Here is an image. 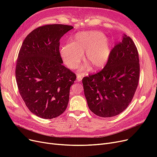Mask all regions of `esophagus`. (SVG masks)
<instances>
[{
  "label": "esophagus",
  "mask_w": 157,
  "mask_h": 157,
  "mask_svg": "<svg viewBox=\"0 0 157 157\" xmlns=\"http://www.w3.org/2000/svg\"><path fill=\"white\" fill-rule=\"evenodd\" d=\"M76 79H77V81L79 82V81H81L82 80V79H83V78H82L80 75H78V76H77V78H76Z\"/></svg>",
  "instance_id": "esophagus-1"
}]
</instances>
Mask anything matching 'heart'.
<instances>
[{
    "mask_svg": "<svg viewBox=\"0 0 157 157\" xmlns=\"http://www.w3.org/2000/svg\"><path fill=\"white\" fill-rule=\"evenodd\" d=\"M86 61L81 71L91 65L92 69H98L106 64L111 53V43L103 34L97 31H87L78 33L73 42L63 46L60 54L65 63L71 69H76L79 65L83 53Z\"/></svg>",
    "mask_w": 157,
    "mask_h": 157,
    "instance_id": "1",
    "label": "heart"
}]
</instances>
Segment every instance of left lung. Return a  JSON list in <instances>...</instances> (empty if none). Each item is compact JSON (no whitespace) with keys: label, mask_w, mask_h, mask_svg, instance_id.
<instances>
[{"label":"left lung","mask_w":157,"mask_h":157,"mask_svg":"<svg viewBox=\"0 0 157 157\" xmlns=\"http://www.w3.org/2000/svg\"><path fill=\"white\" fill-rule=\"evenodd\" d=\"M140 73L137 49L129 36L111 51L105 67L82 80L89 109L103 118L113 117L124 111L137 88Z\"/></svg>","instance_id":"obj_1"}]
</instances>
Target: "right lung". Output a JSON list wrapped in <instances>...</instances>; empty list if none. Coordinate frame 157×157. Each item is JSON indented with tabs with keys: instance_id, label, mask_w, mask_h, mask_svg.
<instances>
[{
	"instance_id": "1",
	"label": "right lung",
	"mask_w": 157,
	"mask_h": 157,
	"mask_svg": "<svg viewBox=\"0 0 157 157\" xmlns=\"http://www.w3.org/2000/svg\"><path fill=\"white\" fill-rule=\"evenodd\" d=\"M73 27L45 25L32 30L23 40L16 61V79L28 109L36 116L52 119L67 108L76 74L62 65L61 37Z\"/></svg>"
}]
</instances>
